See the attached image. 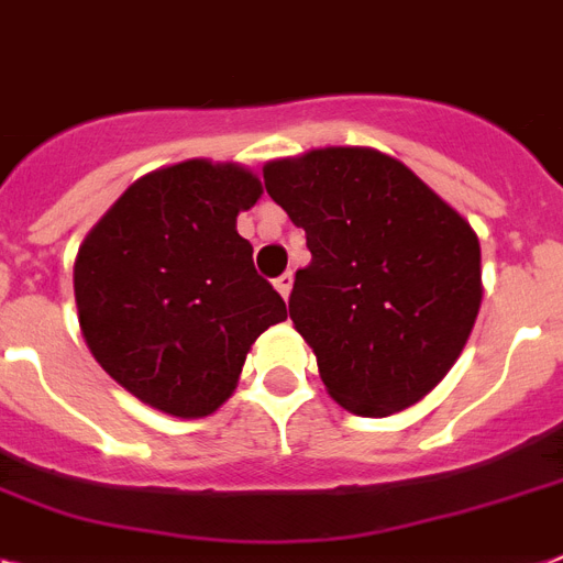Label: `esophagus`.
I'll use <instances>...</instances> for the list:
<instances>
[{
    "mask_svg": "<svg viewBox=\"0 0 563 563\" xmlns=\"http://www.w3.org/2000/svg\"><path fill=\"white\" fill-rule=\"evenodd\" d=\"M273 285H276V290L282 292V299H290V290H292V273H282V276L276 278V282H273Z\"/></svg>",
    "mask_w": 563,
    "mask_h": 563,
    "instance_id": "34e87169",
    "label": "esophagus"
}]
</instances>
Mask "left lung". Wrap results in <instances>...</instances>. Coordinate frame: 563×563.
<instances>
[{
    "instance_id": "8db88e82",
    "label": "left lung",
    "mask_w": 563,
    "mask_h": 563,
    "mask_svg": "<svg viewBox=\"0 0 563 563\" xmlns=\"http://www.w3.org/2000/svg\"><path fill=\"white\" fill-rule=\"evenodd\" d=\"M264 187L308 235L290 319L339 406L388 417L457 362L483 299L481 241L397 157L310 148L264 164Z\"/></svg>"
}]
</instances>
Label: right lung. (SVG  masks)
<instances>
[{
  "mask_svg": "<svg viewBox=\"0 0 563 563\" xmlns=\"http://www.w3.org/2000/svg\"><path fill=\"white\" fill-rule=\"evenodd\" d=\"M262 192L241 164L164 166L134 180L77 250L74 301L88 351L164 415L218 411L255 339L287 319L235 230Z\"/></svg>",
  "mask_w": 563,
  "mask_h": 563,
  "instance_id": "right-lung-1",
  "label": "right lung"
}]
</instances>
